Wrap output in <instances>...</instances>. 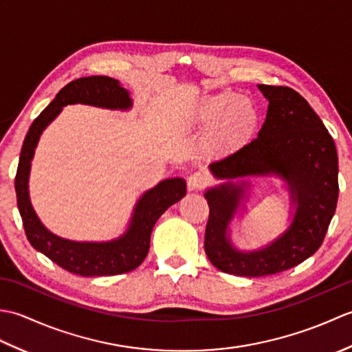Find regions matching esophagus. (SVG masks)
<instances>
[{"label":"esophagus","instance_id":"34e87169","mask_svg":"<svg viewBox=\"0 0 352 352\" xmlns=\"http://www.w3.org/2000/svg\"><path fill=\"white\" fill-rule=\"evenodd\" d=\"M208 184V177L204 172H193L188 178V188L189 190H201Z\"/></svg>","mask_w":352,"mask_h":352}]
</instances>
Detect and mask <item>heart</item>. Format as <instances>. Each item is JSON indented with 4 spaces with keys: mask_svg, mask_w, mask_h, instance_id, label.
<instances>
[{
    "mask_svg": "<svg viewBox=\"0 0 352 352\" xmlns=\"http://www.w3.org/2000/svg\"><path fill=\"white\" fill-rule=\"evenodd\" d=\"M189 121L210 126L208 144L218 151H233L251 139L258 125V110L245 96L212 94L198 98L189 111Z\"/></svg>",
    "mask_w": 352,
    "mask_h": 352,
    "instance_id": "obj_1",
    "label": "heart"
}]
</instances>
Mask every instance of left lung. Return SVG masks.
<instances>
[{
  "instance_id": "left-lung-1",
  "label": "left lung",
  "mask_w": 352,
  "mask_h": 352,
  "mask_svg": "<svg viewBox=\"0 0 352 352\" xmlns=\"http://www.w3.org/2000/svg\"><path fill=\"white\" fill-rule=\"evenodd\" d=\"M269 101L257 139L208 164L223 183L207 189L208 222L204 250L219 271L241 276L278 274L311 257L322 245L339 197V163L334 140L320 118L296 91L258 85ZM275 175L287 182L294 207L288 230L266 247L241 252L230 243L229 223L248 176Z\"/></svg>"
}]
</instances>
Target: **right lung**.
Masks as SVG:
<instances>
[{
  "label": "right lung",
  "instance_id": "1",
  "mask_svg": "<svg viewBox=\"0 0 352 352\" xmlns=\"http://www.w3.org/2000/svg\"><path fill=\"white\" fill-rule=\"evenodd\" d=\"M68 104L130 110L133 100L119 81L104 76L83 77L66 85L50 106L37 116L25 136L21 149L19 164L14 178L18 208L28 242L60 267L81 276H102L130 272L145 260L149 239L157 219L186 195V182L180 177L166 178L146 190L133 208L125 233L107 242H77L58 237L37 218L30 201L28 180L34 149L43 130L54 121Z\"/></svg>",
  "mask_w": 352,
  "mask_h": 352
}]
</instances>
